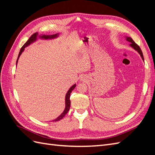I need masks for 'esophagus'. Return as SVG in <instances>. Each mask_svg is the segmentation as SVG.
I'll use <instances>...</instances> for the list:
<instances>
[{"instance_id": "obj_1", "label": "esophagus", "mask_w": 155, "mask_h": 155, "mask_svg": "<svg viewBox=\"0 0 155 155\" xmlns=\"http://www.w3.org/2000/svg\"><path fill=\"white\" fill-rule=\"evenodd\" d=\"M80 79H81V81H84V80H85V78L84 76H82V77H81Z\"/></svg>"}]
</instances>
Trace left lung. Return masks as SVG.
I'll use <instances>...</instances> for the list:
<instances>
[{
    "label": "left lung",
    "instance_id": "left-lung-1",
    "mask_svg": "<svg viewBox=\"0 0 155 155\" xmlns=\"http://www.w3.org/2000/svg\"><path fill=\"white\" fill-rule=\"evenodd\" d=\"M125 39L127 41L129 42V43H130V44L129 45L130 47H132L134 50H135L136 51H137V52L140 55V56H141V58L142 59V60L144 61V59H143V54H142V51L141 50V49H140V48L139 47V46L135 43V42L133 40V39L131 38V37H127V36H125Z\"/></svg>",
    "mask_w": 155,
    "mask_h": 155
}]
</instances>
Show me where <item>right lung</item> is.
I'll list each match as a JSON object with an SVG mask.
<instances>
[{
    "label": "right lung",
    "mask_w": 155,
    "mask_h": 155,
    "mask_svg": "<svg viewBox=\"0 0 155 155\" xmlns=\"http://www.w3.org/2000/svg\"><path fill=\"white\" fill-rule=\"evenodd\" d=\"M59 37V34H56L54 35H39L38 34V32H36L35 34H33L30 38L29 39L26 41V43L23 45L22 47L21 48L20 51H19V54H18V58L17 60V62H16V65L17 64V62H18V59H19L20 55H21V54L24 51L25 48L26 47H27L28 46H29L30 45H31V43H34L35 42L37 39V37H39V38L41 39H54L55 38H57V37ZM76 86V84H74L71 87L69 88V90L68 91V92L66 94V96H65V108H64V111L62 112V114H61L60 116H59L57 118H55V120H53V121H59L60 120H61L62 118H63V117L67 114V112H68L69 109H70V94H71L72 91L74 90Z\"/></svg>",
    "instance_id": "add662e5"
}]
</instances>
